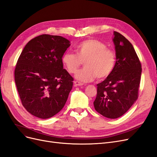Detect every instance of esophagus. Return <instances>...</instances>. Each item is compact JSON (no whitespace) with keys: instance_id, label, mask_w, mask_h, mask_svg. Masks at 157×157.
<instances>
[{"instance_id":"obj_1","label":"esophagus","mask_w":157,"mask_h":157,"mask_svg":"<svg viewBox=\"0 0 157 157\" xmlns=\"http://www.w3.org/2000/svg\"><path fill=\"white\" fill-rule=\"evenodd\" d=\"M74 84H75V86H82V85H84L83 83H81L78 81H75Z\"/></svg>"}]
</instances>
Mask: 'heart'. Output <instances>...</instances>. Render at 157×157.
Here are the masks:
<instances>
[{
  "mask_svg": "<svg viewBox=\"0 0 157 157\" xmlns=\"http://www.w3.org/2000/svg\"><path fill=\"white\" fill-rule=\"evenodd\" d=\"M77 55L67 52L63 54V64L69 73H75L84 61L85 67L78 71L75 78L80 82H91L97 77L106 78L111 73L116 63V55L113 50L107 48L103 42L89 39L80 42L76 47Z\"/></svg>",
  "mask_w": 157,
  "mask_h": 157,
  "instance_id": "obj_1",
  "label": "heart"
}]
</instances>
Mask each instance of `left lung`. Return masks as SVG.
<instances>
[{
    "label": "left lung",
    "mask_w": 157,
    "mask_h": 157,
    "mask_svg": "<svg viewBox=\"0 0 157 157\" xmlns=\"http://www.w3.org/2000/svg\"><path fill=\"white\" fill-rule=\"evenodd\" d=\"M116 63L111 73L97 84L94 101L96 111L109 118H117L126 113L138 97L141 65L130 41L114 31Z\"/></svg>",
    "instance_id": "8db88e82"
}]
</instances>
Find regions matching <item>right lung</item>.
<instances>
[{"label": "right lung", "mask_w": 157, "mask_h": 157, "mask_svg": "<svg viewBox=\"0 0 157 157\" xmlns=\"http://www.w3.org/2000/svg\"><path fill=\"white\" fill-rule=\"evenodd\" d=\"M70 45L61 36L42 35L23 48L14 72L15 82L23 106L32 115L46 119L64 107L73 78L63 69L61 58Z\"/></svg>", "instance_id": "1"}]
</instances>
